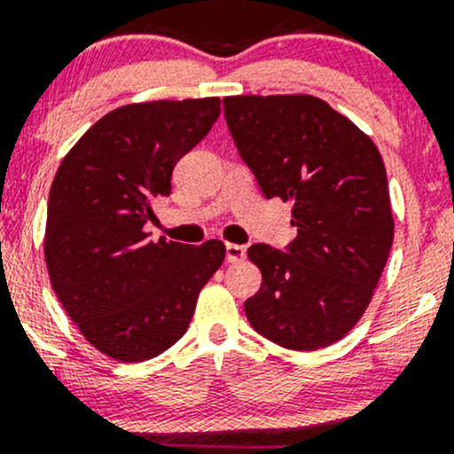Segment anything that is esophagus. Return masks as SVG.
I'll use <instances>...</instances> for the list:
<instances>
[{
	"mask_svg": "<svg viewBox=\"0 0 454 454\" xmlns=\"http://www.w3.org/2000/svg\"><path fill=\"white\" fill-rule=\"evenodd\" d=\"M225 251H227L229 264H236V262H242L247 257V248L240 245H227Z\"/></svg>",
	"mask_w": 454,
	"mask_h": 454,
	"instance_id": "obj_1",
	"label": "esophagus"
}]
</instances>
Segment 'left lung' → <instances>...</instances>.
I'll use <instances>...</instances> for the list:
<instances>
[{
	"mask_svg": "<svg viewBox=\"0 0 454 454\" xmlns=\"http://www.w3.org/2000/svg\"><path fill=\"white\" fill-rule=\"evenodd\" d=\"M242 160L268 199L292 203L287 253L253 245L262 287L245 303L253 329L290 350L342 340L368 309L394 240L377 145L314 95L223 99Z\"/></svg>",
	"mask_w": 454,
	"mask_h": 454,
	"instance_id": "8db88e82",
	"label": "left lung"
}]
</instances>
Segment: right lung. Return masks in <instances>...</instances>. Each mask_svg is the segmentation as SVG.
I'll list each match as a JSON object with an SVG mask.
<instances>
[{"label": "right lung", "mask_w": 454, "mask_h": 454, "mask_svg": "<svg viewBox=\"0 0 454 454\" xmlns=\"http://www.w3.org/2000/svg\"><path fill=\"white\" fill-rule=\"evenodd\" d=\"M218 97L128 104L101 116L53 177L45 225L50 281L86 342L136 364L170 348L192 320L199 292L225 245L149 240L151 199L212 129Z\"/></svg>", "instance_id": "add662e5"}]
</instances>
